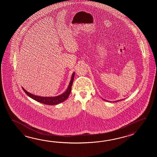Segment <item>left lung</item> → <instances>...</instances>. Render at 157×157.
Listing matches in <instances>:
<instances>
[{
    "instance_id": "1",
    "label": "left lung",
    "mask_w": 157,
    "mask_h": 157,
    "mask_svg": "<svg viewBox=\"0 0 157 157\" xmlns=\"http://www.w3.org/2000/svg\"><path fill=\"white\" fill-rule=\"evenodd\" d=\"M103 99V100H104L105 101H109L108 100H105V99H104L103 98H102ZM122 99H121V100H116V101H114V102H117V101H120V100H122ZM110 102H112V101H110Z\"/></svg>"
}]
</instances>
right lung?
<instances>
[{
    "label": "right lung",
    "mask_w": 157,
    "mask_h": 157,
    "mask_svg": "<svg viewBox=\"0 0 157 157\" xmlns=\"http://www.w3.org/2000/svg\"><path fill=\"white\" fill-rule=\"evenodd\" d=\"M74 76H75V72H74L71 76L70 82L69 83L68 86L67 87V90H66L63 93L60 94L59 95L56 96V97H40V96H37V95H33V94L30 93L29 92H28L27 91L25 90L23 87H22V89L24 90L25 93L29 97L38 102H40L41 103L44 104H47V105H57V104L63 102L64 101L66 100L68 98V97H69V95L70 94L71 91L72 85L73 84Z\"/></svg>",
    "instance_id": "right-lung-1"
}]
</instances>
